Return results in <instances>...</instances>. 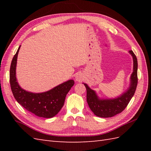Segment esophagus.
Instances as JSON below:
<instances>
[{"label":"esophagus","mask_w":151,"mask_h":151,"mask_svg":"<svg viewBox=\"0 0 151 151\" xmlns=\"http://www.w3.org/2000/svg\"><path fill=\"white\" fill-rule=\"evenodd\" d=\"M75 79H76V81L82 82V81H84V76H83L82 74H78V75L76 76Z\"/></svg>","instance_id":"1"}]
</instances>
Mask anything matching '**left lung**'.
<instances>
[{
  "label": "left lung",
  "instance_id": "obj_1",
  "mask_svg": "<svg viewBox=\"0 0 151 151\" xmlns=\"http://www.w3.org/2000/svg\"><path fill=\"white\" fill-rule=\"evenodd\" d=\"M132 56L134 62L133 73L130 78V86L129 89L120 96L114 99H99L95 92L84 84L87 91V102L89 108L95 115L101 117H111L121 113L129 104L132 98L137 85V60L132 50L129 51Z\"/></svg>",
  "mask_w": 151,
  "mask_h": 151
}]
</instances>
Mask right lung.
I'll use <instances>...</instances> for the list:
<instances>
[{
  "label": "right lung",
  "instance_id": "1",
  "mask_svg": "<svg viewBox=\"0 0 151 151\" xmlns=\"http://www.w3.org/2000/svg\"><path fill=\"white\" fill-rule=\"evenodd\" d=\"M13 58L9 70V82L16 101L26 110L38 117L51 118L63 107L67 93L75 84L73 80L67 81L47 92L34 93L22 89L17 82L16 65L19 49Z\"/></svg>",
  "mask_w": 151,
  "mask_h": 151
}]
</instances>
